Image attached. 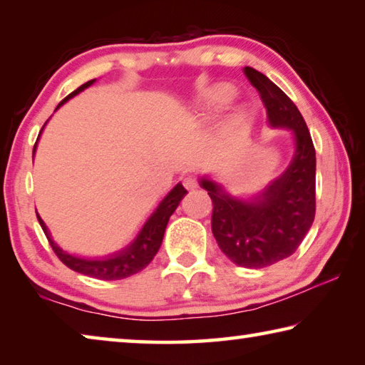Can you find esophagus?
<instances>
[{"mask_svg": "<svg viewBox=\"0 0 365 365\" xmlns=\"http://www.w3.org/2000/svg\"><path fill=\"white\" fill-rule=\"evenodd\" d=\"M183 187L187 188V190H195V188H197V180L195 177H185L183 178Z\"/></svg>", "mask_w": 365, "mask_h": 365, "instance_id": "esophagus-1", "label": "esophagus"}]
</instances>
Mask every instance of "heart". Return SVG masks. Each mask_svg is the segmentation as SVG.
Instances as JSON below:
<instances>
[{
    "label": "heart",
    "instance_id": "b5f03b06",
    "mask_svg": "<svg viewBox=\"0 0 365 365\" xmlns=\"http://www.w3.org/2000/svg\"><path fill=\"white\" fill-rule=\"evenodd\" d=\"M235 91L232 86L222 85L219 88H215L211 95L206 96L205 103H202V109L206 110H219L222 108H225L228 103L233 100Z\"/></svg>",
    "mask_w": 365,
    "mask_h": 365
}]
</instances>
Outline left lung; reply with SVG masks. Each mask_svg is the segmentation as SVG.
<instances>
[{"label": "left lung", "mask_w": 365, "mask_h": 365, "mask_svg": "<svg viewBox=\"0 0 365 365\" xmlns=\"http://www.w3.org/2000/svg\"><path fill=\"white\" fill-rule=\"evenodd\" d=\"M245 76L259 91L274 128L294 135L292 163L257 195L240 200L207 177L200 185L212 200V233L233 264L262 269L292 256L316 217V150L294 103L252 67Z\"/></svg>", "instance_id": "1"}]
</instances>
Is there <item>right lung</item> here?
Masks as SVG:
<instances>
[{
    "mask_svg": "<svg viewBox=\"0 0 365 365\" xmlns=\"http://www.w3.org/2000/svg\"><path fill=\"white\" fill-rule=\"evenodd\" d=\"M93 82L95 80H90V82L78 86L76 91H72L69 96H66L64 100L59 103V106L61 104H64L67 100H71V98L78 95L80 91L88 88L90 85H93ZM35 150H36V143L34 146V153ZM185 195H187V190L183 188L182 183H177L175 187L169 191V195L160 201V205L156 207V211L151 214V217L145 222V225L137 235V238H135L127 248H123L120 251L114 252V255H109L101 259L78 257V256L69 255V252H66L64 250H61L59 246L53 242L45 222L40 219L38 214H36V217H38L40 225L43 228V232H45L53 251L56 252V256L61 259V262L66 264L67 267L78 272V274L93 277V279L120 280V279H127V277L138 274V272L143 270L146 265L153 261V257L156 256V252L160 248V243H163L164 232H165V227H168L170 215L174 214L177 206L180 205L182 197Z\"/></svg>",
    "mask_w": 365,
    "mask_h": 365,
    "instance_id": "1",
    "label": "right lung"
}]
</instances>
